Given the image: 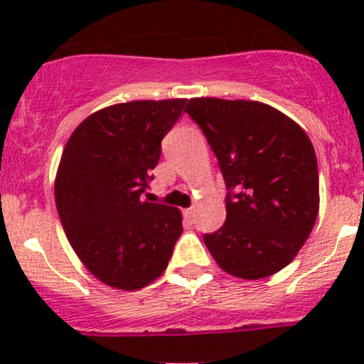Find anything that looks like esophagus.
<instances>
[{"instance_id": "1", "label": "esophagus", "mask_w": 364, "mask_h": 364, "mask_svg": "<svg viewBox=\"0 0 364 364\" xmlns=\"http://www.w3.org/2000/svg\"><path fill=\"white\" fill-rule=\"evenodd\" d=\"M196 211H197L196 208H188V209H185V215H186V218H190V220H192L193 216H196Z\"/></svg>"}]
</instances>
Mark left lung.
I'll return each instance as SVG.
<instances>
[{
	"label": "left lung",
	"instance_id": "left-lung-1",
	"mask_svg": "<svg viewBox=\"0 0 364 364\" xmlns=\"http://www.w3.org/2000/svg\"><path fill=\"white\" fill-rule=\"evenodd\" d=\"M185 111L204 132L229 190L225 223L204 234L205 247L232 277L260 280L278 273L301 250L318 215L311 141L296 121L262 102L192 98Z\"/></svg>",
	"mask_w": 364,
	"mask_h": 364
}]
</instances>
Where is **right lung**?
<instances>
[{"label":"right lung","instance_id":"right-lung-1","mask_svg":"<svg viewBox=\"0 0 364 364\" xmlns=\"http://www.w3.org/2000/svg\"><path fill=\"white\" fill-rule=\"evenodd\" d=\"M186 100H135L100 109L70 135L54 196L73 252L93 277L137 291L167 267L183 232L178 208L142 200Z\"/></svg>","mask_w":364,"mask_h":364}]
</instances>
